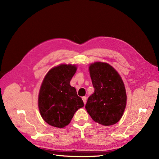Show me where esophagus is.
Masks as SVG:
<instances>
[{"mask_svg":"<svg viewBox=\"0 0 159 159\" xmlns=\"http://www.w3.org/2000/svg\"><path fill=\"white\" fill-rule=\"evenodd\" d=\"M82 99L84 101V104H85L86 103V101H87V98H86L85 96H84V97H82Z\"/></svg>","mask_w":159,"mask_h":159,"instance_id":"esophagus-1","label":"esophagus"}]
</instances>
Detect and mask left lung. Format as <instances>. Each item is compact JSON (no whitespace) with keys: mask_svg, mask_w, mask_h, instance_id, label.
<instances>
[{"mask_svg":"<svg viewBox=\"0 0 159 159\" xmlns=\"http://www.w3.org/2000/svg\"><path fill=\"white\" fill-rule=\"evenodd\" d=\"M94 93L85 109L91 119L104 126L112 125L121 119L127 105V93L121 75L106 62L95 61L89 66Z\"/></svg>","mask_w":159,"mask_h":159,"instance_id":"obj_1","label":"left lung"}]
</instances>
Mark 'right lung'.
Here are the masks:
<instances>
[{"instance_id":"1","label":"right lung","mask_w":159,"mask_h":159,"mask_svg":"<svg viewBox=\"0 0 159 159\" xmlns=\"http://www.w3.org/2000/svg\"><path fill=\"white\" fill-rule=\"evenodd\" d=\"M77 68L75 64H61L48 71L42 81L38 105L42 119L52 127H65L76 111L84 106L75 88L70 85Z\"/></svg>"}]
</instances>
